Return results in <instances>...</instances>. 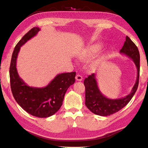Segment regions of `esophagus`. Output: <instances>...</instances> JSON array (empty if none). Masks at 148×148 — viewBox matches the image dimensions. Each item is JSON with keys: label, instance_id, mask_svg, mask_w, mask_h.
I'll return each mask as SVG.
<instances>
[{"label": "esophagus", "instance_id": "obj_1", "mask_svg": "<svg viewBox=\"0 0 148 148\" xmlns=\"http://www.w3.org/2000/svg\"><path fill=\"white\" fill-rule=\"evenodd\" d=\"M76 81L81 82V81H82V79H83V77H82V76H80L79 74H77L76 76Z\"/></svg>", "mask_w": 148, "mask_h": 148}]
</instances>
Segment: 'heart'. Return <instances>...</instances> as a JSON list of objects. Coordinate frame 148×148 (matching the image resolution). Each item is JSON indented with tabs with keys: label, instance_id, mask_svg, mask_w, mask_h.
Wrapping results in <instances>:
<instances>
[{
	"label": "heart",
	"instance_id": "b5f03b06",
	"mask_svg": "<svg viewBox=\"0 0 148 148\" xmlns=\"http://www.w3.org/2000/svg\"><path fill=\"white\" fill-rule=\"evenodd\" d=\"M101 44H92L91 46L87 47L86 49L77 55V57L80 60H86L89 59V57H92L97 52H99L100 49H101Z\"/></svg>",
	"mask_w": 148,
	"mask_h": 148
}]
</instances>
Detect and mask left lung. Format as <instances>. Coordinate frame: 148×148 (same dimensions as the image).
<instances>
[{
	"label": "left lung",
	"instance_id": "obj_1",
	"mask_svg": "<svg viewBox=\"0 0 148 148\" xmlns=\"http://www.w3.org/2000/svg\"><path fill=\"white\" fill-rule=\"evenodd\" d=\"M120 53L128 56L134 61L137 69V77L131 92L126 97L121 99H111L102 95L97 85L95 74L84 79L86 87V105L92 113L101 116H107L116 113L124 108L131 101L136 92L139 82L140 75V53L138 47L129 36H126L123 46Z\"/></svg>",
	"mask_w": 148,
	"mask_h": 148
}]
</instances>
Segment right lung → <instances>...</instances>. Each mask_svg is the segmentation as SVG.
Here are the masks:
<instances>
[{"label":"right lung","mask_w":148,"mask_h":148,"mask_svg":"<svg viewBox=\"0 0 148 148\" xmlns=\"http://www.w3.org/2000/svg\"><path fill=\"white\" fill-rule=\"evenodd\" d=\"M39 31L38 27L32 28L15 47L10 66V78L12 95L17 104L32 116L48 117L56 114L62 106L67 89L74 84L76 72L57 75L47 86L41 88L27 86L20 78L16 69L17 55L21 47Z\"/></svg>","instance_id":"obj_1"}]
</instances>
